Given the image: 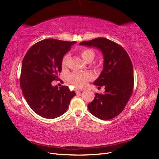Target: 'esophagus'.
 Here are the masks:
<instances>
[{
	"instance_id": "1",
	"label": "esophagus",
	"mask_w": 159,
	"mask_h": 159,
	"mask_svg": "<svg viewBox=\"0 0 159 159\" xmlns=\"http://www.w3.org/2000/svg\"><path fill=\"white\" fill-rule=\"evenodd\" d=\"M81 91H83V90H82V89H76V90H75V93H76L77 95H80L81 94Z\"/></svg>"
}]
</instances>
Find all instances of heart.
<instances>
[{
    "instance_id": "obj_1",
    "label": "heart",
    "mask_w": 159,
    "mask_h": 159,
    "mask_svg": "<svg viewBox=\"0 0 159 159\" xmlns=\"http://www.w3.org/2000/svg\"><path fill=\"white\" fill-rule=\"evenodd\" d=\"M80 55L85 61H91L95 56V52L91 49L84 48L80 51ZM69 59L70 56L68 54L64 56L61 61V66L63 68H66L68 66ZM92 78V75L88 72L75 71L68 75V81L75 88H84L88 81Z\"/></svg>"
}]
</instances>
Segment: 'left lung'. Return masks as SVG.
Returning <instances> with one entry per match:
<instances>
[{
    "label": "left lung",
    "mask_w": 159,
    "mask_h": 159,
    "mask_svg": "<svg viewBox=\"0 0 159 159\" xmlns=\"http://www.w3.org/2000/svg\"><path fill=\"white\" fill-rule=\"evenodd\" d=\"M80 44L97 48L103 55V69L93 84L104 85L105 92L96 93L88 107L95 117L111 119L123 111L132 95L134 78L131 60L121 46L107 38H95Z\"/></svg>",
    "instance_id": "8db88e82"
}]
</instances>
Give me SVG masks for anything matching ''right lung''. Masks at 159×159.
Listing matches in <instances>:
<instances>
[{"instance_id":"obj_1","label":"right lung","mask_w":159,"mask_h":159,"mask_svg":"<svg viewBox=\"0 0 159 159\" xmlns=\"http://www.w3.org/2000/svg\"><path fill=\"white\" fill-rule=\"evenodd\" d=\"M75 43L45 39L34 44L24 57L20 79L22 93L30 108L42 117L61 116L75 95L68 86L58 89L52 85L61 71L64 56Z\"/></svg>"}]
</instances>
